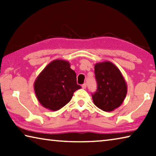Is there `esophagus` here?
<instances>
[{
	"mask_svg": "<svg viewBox=\"0 0 156 156\" xmlns=\"http://www.w3.org/2000/svg\"><path fill=\"white\" fill-rule=\"evenodd\" d=\"M86 87H87V84L86 83L82 84V88L84 89H86Z\"/></svg>",
	"mask_w": 156,
	"mask_h": 156,
	"instance_id": "34e87169",
	"label": "esophagus"
}]
</instances>
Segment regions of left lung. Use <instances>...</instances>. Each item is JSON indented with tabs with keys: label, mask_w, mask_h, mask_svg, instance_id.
<instances>
[{
	"label": "left lung",
	"mask_w": 156,
	"mask_h": 156,
	"mask_svg": "<svg viewBox=\"0 0 156 156\" xmlns=\"http://www.w3.org/2000/svg\"><path fill=\"white\" fill-rule=\"evenodd\" d=\"M94 69L98 89L92 94L94 103L104 112H112L122 105L127 93L125 78L109 61L96 63Z\"/></svg>",
	"instance_id": "obj_1"
}]
</instances>
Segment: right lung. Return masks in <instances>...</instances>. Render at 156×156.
<instances>
[{
  "mask_svg": "<svg viewBox=\"0 0 156 156\" xmlns=\"http://www.w3.org/2000/svg\"><path fill=\"white\" fill-rule=\"evenodd\" d=\"M34 86L38 102L51 111L61 109L72 98L73 93L81 88L70 63L64 60H54L47 65L36 78Z\"/></svg>",
  "mask_w": 156,
  "mask_h": 156,
  "instance_id": "add662e5",
  "label": "right lung"
}]
</instances>
